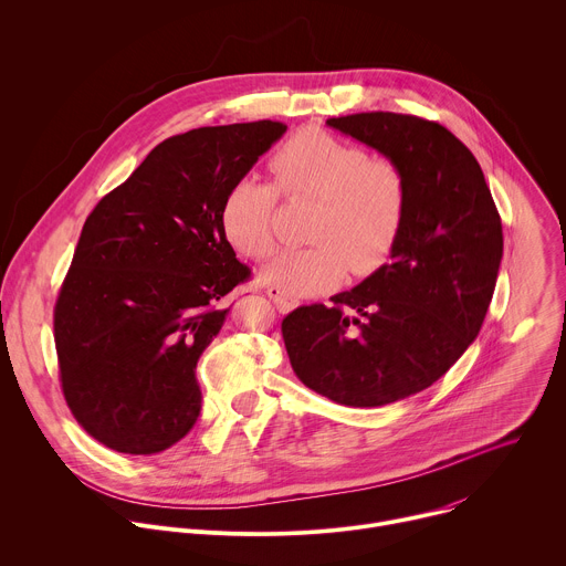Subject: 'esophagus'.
<instances>
[{
	"mask_svg": "<svg viewBox=\"0 0 566 566\" xmlns=\"http://www.w3.org/2000/svg\"><path fill=\"white\" fill-rule=\"evenodd\" d=\"M268 296L274 301V305H276L279 312H290V310L296 307V303L290 301V298H285L279 287H272V285H270V287H268Z\"/></svg>",
	"mask_w": 566,
	"mask_h": 566,
	"instance_id": "34e87169",
	"label": "esophagus"
}]
</instances>
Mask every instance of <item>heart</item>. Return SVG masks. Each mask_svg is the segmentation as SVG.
<instances>
[{"label": "heart", "mask_w": 566, "mask_h": 566, "mask_svg": "<svg viewBox=\"0 0 566 566\" xmlns=\"http://www.w3.org/2000/svg\"><path fill=\"white\" fill-rule=\"evenodd\" d=\"M276 185L239 178L220 205V232L241 256L261 261L274 250L279 191L285 198H314L310 241L303 250L281 252L261 279L287 298H310L342 285L348 270L377 272L401 234L408 185L401 167L357 143L323 129L290 136L272 156Z\"/></svg>", "instance_id": "obj_1"}]
</instances>
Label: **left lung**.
Here are the masks:
<instances>
[{
	"label": "left lung",
	"mask_w": 566,
	"mask_h": 566,
	"mask_svg": "<svg viewBox=\"0 0 566 566\" xmlns=\"http://www.w3.org/2000/svg\"><path fill=\"white\" fill-rule=\"evenodd\" d=\"M327 125L401 167L406 220L390 263L329 305L296 307L281 332L307 388L375 408L426 390L475 342L500 272L502 220L480 163L439 123L370 111Z\"/></svg>",
	"instance_id": "obj_1"
}]
</instances>
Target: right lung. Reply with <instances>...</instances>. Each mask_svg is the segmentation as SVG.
Segmentation results:
<instances>
[{"instance_id": "right-lung-1", "label": "right lung", "mask_w": 566, "mask_h": 566, "mask_svg": "<svg viewBox=\"0 0 566 566\" xmlns=\"http://www.w3.org/2000/svg\"><path fill=\"white\" fill-rule=\"evenodd\" d=\"M259 120L160 143L88 213L53 312L64 399L99 443L154 455L200 415L196 364L250 268L220 232V205L283 134Z\"/></svg>"}]
</instances>
